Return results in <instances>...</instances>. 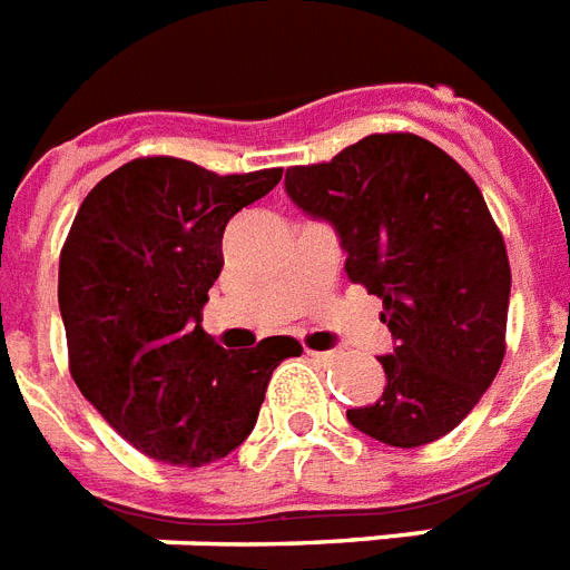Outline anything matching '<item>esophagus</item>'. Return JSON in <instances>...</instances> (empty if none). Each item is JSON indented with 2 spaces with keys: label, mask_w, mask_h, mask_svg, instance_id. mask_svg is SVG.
Returning a JSON list of instances; mask_svg holds the SVG:
<instances>
[{
  "label": "esophagus",
  "mask_w": 570,
  "mask_h": 570,
  "mask_svg": "<svg viewBox=\"0 0 570 570\" xmlns=\"http://www.w3.org/2000/svg\"><path fill=\"white\" fill-rule=\"evenodd\" d=\"M307 356L314 362H320V365H328V362H335V353L332 350H311L307 347Z\"/></svg>",
  "instance_id": "obj_1"
}]
</instances>
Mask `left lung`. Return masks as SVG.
Here are the masks:
<instances>
[{
	"mask_svg": "<svg viewBox=\"0 0 570 570\" xmlns=\"http://www.w3.org/2000/svg\"><path fill=\"white\" fill-rule=\"evenodd\" d=\"M286 193L335 226L347 277L383 298L395 341L383 392L350 423L390 446L453 432L495 381L508 328V250L478 184L432 141L386 132L286 168Z\"/></svg>",
	"mask_w": 570,
	"mask_h": 570,
	"instance_id": "1",
	"label": "left lung"
}]
</instances>
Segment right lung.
<instances>
[{"instance_id":"add662e5","label":"right lung","mask_w":570,"mask_h":570,"mask_svg":"<svg viewBox=\"0 0 570 570\" xmlns=\"http://www.w3.org/2000/svg\"><path fill=\"white\" fill-rule=\"evenodd\" d=\"M281 168L214 175L141 156L87 193L60 253V314L83 399L145 456L217 462L250 435L272 371L298 356L277 335L226 350L202 328L223 232Z\"/></svg>"}]
</instances>
